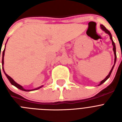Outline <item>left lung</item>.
<instances>
[{
	"label": "left lung",
	"instance_id": "obj_1",
	"mask_svg": "<svg viewBox=\"0 0 122 122\" xmlns=\"http://www.w3.org/2000/svg\"><path fill=\"white\" fill-rule=\"evenodd\" d=\"M101 29H102V30H104V32H106V33H107V34H108V35H109V36H110V38H111V41H112V45H113V51H114V55H115V59H114V65H113L112 68L111 70L110 71V72H109V74H108V75H107V76H106V78L104 79V80H103V81H102L101 82H100V84H99V86H100V85H101V84H103V83H104V82H105L107 80V79H108L109 77H110V76H111V74L113 68H114V65H115V63H116V59H117V55H116V45H115V43H114V42L113 41V40H112V37L111 33H110L109 31L108 30H107V29H106V28L104 26V25H101Z\"/></svg>",
	"mask_w": 122,
	"mask_h": 122
}]
</instances>
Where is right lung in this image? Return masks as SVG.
I'll return each instance as SVG.
<instances>
[{
  "label": "right lung",
  "instance_id": "right-lung-1",
  "mask_svg": "<svg viewBox=\"0 0 122 122\" xmlns=\"http://www.w3.org/2000/svg\"><path fill=\"white\" fill-rule=\"evenodd\" d=\"M5 49H4V51H3V53H2V69H3V70H4V73H5V71H4V66H4V54H5ZM5 75H6V77H7L8 80H9V81L10 82L11 84H12V85H13V86H15V87H16L17 88H18V89H20V90H23V91H26V92L31 91L30 90H25V89H24L23 88V87H22V86H20V85L18 84H17V83L16 82H15V81H14L13 79L10 77V76H8V74H6L5 73ZM42 87H43V86H40V87H38V88H36V89H33V90H37V89H40V88H41Z\"/></svg>",
  "mask_w": 122,
  "mask_h": 122
}]
</instances>
